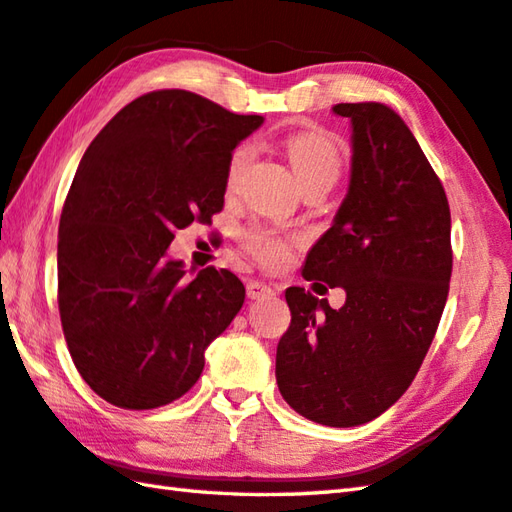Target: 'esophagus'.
I'll return each mask as SVG.
<instances>
[{"label":"esophagus","instance_id":"34e87169","mask_svg":"<svg viewBox=\"0 0 512 512\" xmlns=\"http://www.w3.org/2000/svg\"><path fill=\"white\" fill-rule=\"evenodd\" d=\"M246 292H248L250 299H264V297L277 295V290L270 284H266L264 279H250L246 284Z\"/></svg>","mask_w":512,"mask_h":512}]
</instances>
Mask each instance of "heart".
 I'll use <instances>...</instances> for the list:
<instances>
[{
	"mask_svg": "<svg viewBox=\"0 0 512 512\" xmlns=\"http://www.w3.org/2000/svg\"><path fill=\"white\" fill-rule=\"evenodd\" d=\"M286 151L297 171V178L308 187L314 182H334L341 173V151L334 138L321 129H301L286 138ZM255 147L244 143L233 149L226 167V187L233 189L242 178V173L253 160ZM242 246L248 255H253L264 266H279L286 262L290 237L279 233L277 228L266 224H250L242 231Z\"/></svg>",
	"mask_w": 512,
	"mask_h": 512,
	"instance_id": "obj_1",
	"label": "heart"
}]
</instances>
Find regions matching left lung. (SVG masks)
<instances>
[{"label": "left lung", "mask_w": 512, "mask_h": 512, "mask_svg": "<svg viewBox=\"0 0 512 512\" xmlns=\"http://www.w3.org/2000/svg\"><path fill=\"white\" fill-rule=\"evenodd\" d=\"M352 121V180L303 277L345 288L332 310L288 288L277 385L312 422L356 427L405 394L436 336L453 268L451 211L405 121L383 103H339Z\"/></svg>", "instance_id": "left-lung-1"}]
</instances>
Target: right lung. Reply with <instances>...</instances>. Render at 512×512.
I'll use <instances>...</instances> for the list:
<instances>
[{"mask_svg":"<svg viewBox=\"0 0 512 512\" xmlns=\"http://www.w3.org/2000/svg\"><path fill=\"white\" fill-rule=\"evenodd\" d=\"M262 123L158 90L125 105L83 154L59 222L57 299L76 369L112 405L156 409L187 394L242 308L231 270L189 281L165 253L180 228L224 209L228 158Z\"/></svg>","mask_w":512,"mask_h":512,"instance_id":"right-lung-1","label":"right lung"}]
</instances>
